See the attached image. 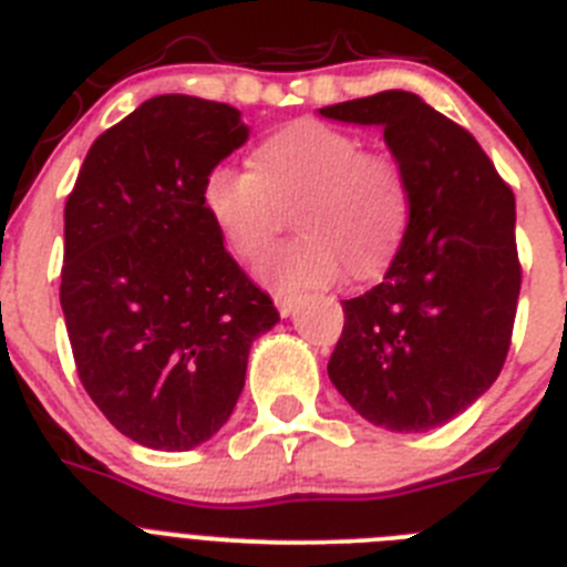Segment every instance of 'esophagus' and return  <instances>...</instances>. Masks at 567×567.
<instances>
[{
	"mask_svg": "<svg viewBox=\"0 0 567 567\" xmlns=\"http://www.w3.org/2000/svg\"><path fill=\"white\" fill-rule=\"evenodd\" d=\"M298 303H300V298H295V295H275V307H278L280 318H289V315H295Z\"/></svg>",
	"mask_w": 567,
	"mask_h": 567,
	"instance_id": "34e87169",
	"label": "esophagus"
}]
</instances>
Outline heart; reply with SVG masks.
Returning <instances> with one entry per match:
<instances>
[{"label": "heart", "mask_w": 567, "mask_h": 567, "mask_svg": "<svg viewBox=\"0 0 567 567\" xmlns=\"http://www.w3.org/2000/svg\"><path fill=\"white\" fill-rule=\"evenodd\" d=\"M295 198L300 235L258 264L260 280L280 295L332 287L349 267L360 278L383 272L412 213L398 162L365 153L358 135L318 118H298L267 135L255 147V169L221 162L204 175V209L238 258L269 247L280 204Z\"/></svg>", "instance_id": "heart-1"}]
</instances>
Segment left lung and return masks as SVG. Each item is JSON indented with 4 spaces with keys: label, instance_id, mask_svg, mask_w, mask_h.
<instances>
[{
    "label": "left lung",
    "instance_id": "8db88e82",
    "mask_svg": "<svg viewBox=\"0 0 567 567\" xmlns=\"http://www.w3.org/2000/svg\"><path fill=\"white\" fill-rule=\"evenodd\" d=\"M318 113L383 130L412 198L383 284L343 300L329 380L369 423L429 432L488 392L508 354L523 284L514 193L477 138L414 93Z\"/></svg>",
    "mask_w": 567,
    "mask_h": 567
}]
</instances>
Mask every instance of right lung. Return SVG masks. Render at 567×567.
<instances>
[{
	"label": "right lung",
	"mask_w": 567,
	"mask_h": 567,
	"mask_svg": "<svg viewBox=\"0 0 567 567\" xmlns=\"http://www.w3.org/2000/svg\"><path fill=\"white\" fill-rule=\"evenodd\" d=\"M249 138L229 104L147 99L87 150L64 204L62 300L84 392L133 443L189 452L229 420L280 320L224 249L204 175Z\"/></svg>",
	"instance_id": "1"
}]
</instances>
